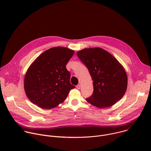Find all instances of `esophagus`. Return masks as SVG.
Masks as SVG:
<instances>
[{
	"mask_svg": "<svg viewBox=\"0 0 151 151\" xmlns=\"http://www.w3.org/2000/svg\"><path fill=\"white\" fill-rule=\"evenodd\" d=\"M76 88H77V89H80L81 88V85L79 84L76 85Z\"/></svg>",
	"mask_w": 151,
	"mask_h": 151,
	"instance_id": "34e87169",
	"label": "esophagus"
}]
</instances>
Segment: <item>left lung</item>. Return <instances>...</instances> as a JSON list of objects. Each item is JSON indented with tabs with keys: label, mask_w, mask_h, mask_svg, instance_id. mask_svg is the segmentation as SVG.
I'll return each mask as SVG.
<instances>
[{
	"label": "left lung",
	"mask_w": 151,
	"mask_h": 151,
	"mask_svg": "<svg viewBox=\"0 0 151 151\" xmlns=\"http://www.w3.org/2000/svg\"><path fill=\"white\" fill-rule=\"evenodd\" d=\"M77 55L93 81V93L86 100L99 108L110 107L120 100L127 90V76L119 61L100 48H85Z\"/></svg>",
	"instance_id": "obj_1"
}]
</instances>
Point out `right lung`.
<instances>
[{
    "label": "right lung",
    "mask_w": 151,
    "mask_h": 151,
    "mask_svg": "<svg viewBox=\"0 0 151 151\" xmlns=\"http://www.w3.org/2000/svg\"><path fill=\"white\" fill-rule=\"evenodd\" d=\"M74 51L64 47L51 48L41 54L31 64L24 77L28 99L43 109H51L66 100L75 87L70 82L66 66Z\"/></svg>",
    "instance_id": "right-lung-1"
}]
</instances>
